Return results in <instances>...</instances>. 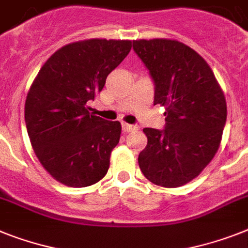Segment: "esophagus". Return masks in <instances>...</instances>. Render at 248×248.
<instances>
[{"instance_id": "esophagus-1", "label": "esophagus", "mask_w": 248, "mask_h": 248, "mask_svg": "<svg viewBox=\"0 0 248 248\" xmlns=\"http://www.w3.org/2000/svg\"><path fill=\"white\" fill-rule=\"evenodd\" d=\"M122 126H123V132H124V133L133 132V130H136V129H137L136 125H132V124H128V123H123Z\"/></svg>"}]
</instances>
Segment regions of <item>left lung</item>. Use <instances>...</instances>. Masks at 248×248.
Wrapping results in <instances>:
<instances>
[{
  "mask_svg": "<svg viewBox=\"0 0 248 248\" xmlns=\"http://www.w3.org/2000/svg\"><path fill=\"white\" fill-rule=\"evenodd\" d=\"M155 81V105L165 106L163 130L144 128L147 147L139 169L155 185L190 183L216 156L227 120L224 93L209 64L172 39L133 40Z\"/></svg>",
  "mask_w": 248,
  "mask_h": 248,
  "instance_id": "1",
  "label": "left lung"
}]
</instances>
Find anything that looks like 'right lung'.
<instances>
[{
	"label": "right lung",
	"mask_w": 248,
	"mask_h": 248,
	"mask_svg": "<svg viewBox=\"0 0 248 248\" xmlns=\"http://www.w3.org/2000/svg\"><path fill=\"white\" fill-rule=\"evenodd\" d=\"M130 49V40L69 43L50 55L32 81L25 101L26 129L39 162L58 183L86 187L108 172L122 125L91 114L87 102Z\"/></svg>",
	"instance_id": "1"
}]
</instances>
